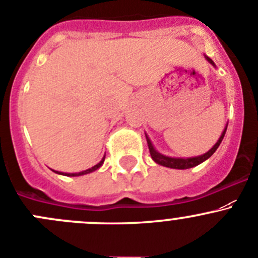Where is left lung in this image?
<instances>
[{
    "label": "left lung",
    "mask_w": 258,
    "mask_h": 258,
    "mask_svg": "<svg viewBox=\"0 0 258 258\" xmlns=\"http://www.w3.org/2000/svg\"><path fill=\"white\" fill-rule=\"evenodd\" d=\"M206 59L208 60L209 62H211L212 66L216 67V64L213 62V60L211 59V57L206 56ZM226 131H227V126L226 128H224V131L222 132L221 137H219V140L217 141V144L214 145L213 147H212L211 150H209L208 152H206V154L201 155V156H196V157H187V159H181V157H169V156H165V155L160 154V152H157L156 150H155L154 145H152L151 140L149 139V136L146 135V140H147V145H149V150H150V155H151L152 160H154L156 164L161 165V166H166V167H170V169H180V170H184V169H190V167H194L197 166V165L202 164L203 161H206L207 159H209V157L212 156V155L216 152V150L218 149L219 145H221L222 140H223L224 135H226Z\"/></svg>",
    "instance_id": "left-lung-1"
}]
</instances>
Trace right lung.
I'll use <instances>...</instances> for the list:
<instances>
[{
  "label": "right lung",
  "mask_w": 258,
  "mask_h": 258,
  "mask_svg": "<svg viewBox=\"0 0 258 258\" xmlns=\"http://www.w3.org/2000/svg\"><path fill=\"white\" fill-rule=\"evenodd\" d=\"M103 162H104V156H103V159H102L101 161L98 162V164H97V165H94V166H93V167H91V169H88V170H84V171H81V172H73V174H68V172H60V171H55V170H52V171H54V172H56V174H60V175H66V176H81V175H86V174H89V172H92V171H94V170L99 169V167H101L102 165H103Z\"/></svg>",
  "instance_id": "add662e5"
}]
</instances>
